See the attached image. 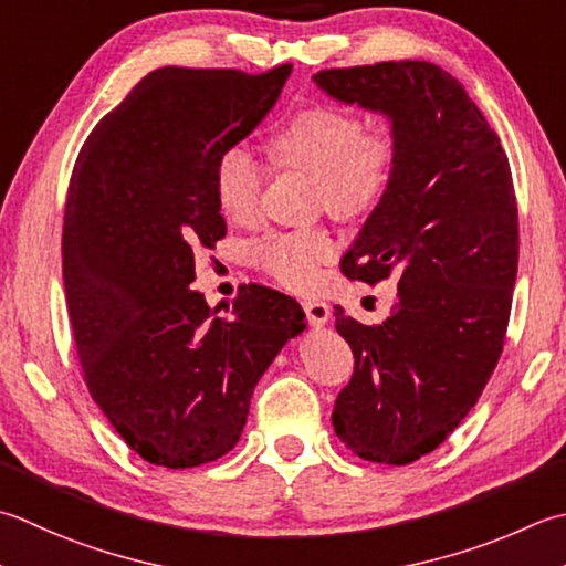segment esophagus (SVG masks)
Listing matches in <instances>:
<instances>
[{
    "label": "esophagus",
    "mask_w": 566,
    "mask_h": 566,
    "mask_svg": "<svg viewBox=\"0 0 566 566\" xmlns=\"http://www.w3.org/2000/svg\"><path fill=\"white\" fill-rule=\"evenodd\" d=\"M304 312H306L308 324L314 326H324L331 318V306L324 302H304Z\"/></svg>",
    "instance_id": "obj_1"
}]
</instances>
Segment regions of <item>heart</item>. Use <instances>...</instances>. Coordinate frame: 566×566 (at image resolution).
Segmentation results:
<instances>
[{
	"label": "heart",
	"instance_id": "1",
	"mask_svg": "<svg viewBox=\"0 0 566 566\" xmlns=\"http://www.w3.org/2000/svg\"><path fill=\"white\" fill-rule=\"evenodd\" d=\"M270 151L282 169L314 176V198L331 216L356 220L378 206L392 184L400 135L392 122L365 125L348 107L312 105L284 122L270 139ZM268 166L242 144L220 151L213 191L220 213L250 223L258 216ZM254 262L276 282L296 292H312L321 268L334 260L336 240L326 228L276 230L254 242Z\"/></svg>",
	"mask_w": 566,
	"mask_h": 566
}]
</instances>
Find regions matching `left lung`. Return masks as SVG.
<instances>
[{
  "label": "left lung",
  "instance_id": "8db88e82",
  "mask_svg": "<svg viewBox=\"0 0 566 566\" xmlns=\"http://www.w3.org/2000/svg\"><path fill=\"white\" fill-rule=\"evenodd\" d=\"M314 81L400 135L392 184L340 262L368 284L397 274V304L378 326L336 306L356 368L331 419L356 457L405 467L461 424L503 353L520 248L511 164L467 87L434 63L328 69Z\"/></svg>",
  "mask_w": 566,
  "mask_h": 566
}]
</instances>
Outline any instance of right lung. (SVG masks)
Masks as SVG:
<instances>
[{
    "label": "right lung",
    "instance_id": "add662e5",
    "mask_svg": "<svg viewBox=\"0 0 566 566\" xmlns=\"http://www.w3.org/2000/svg\"><path fill=\"white\" fill-rule=\"evenodd\" d=\"M290 73L157 69L77 154L63 216L75 350L95 405L154 467L193 469L235 447L254 385L306 326L270 286L240 290L230 316L188 290L193 250L226 238L220 151L260 125Z\"/></svg>",
    "mask_w": 566,
    "mask_h": 566
}]
</instances>
